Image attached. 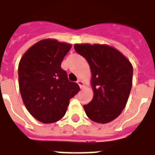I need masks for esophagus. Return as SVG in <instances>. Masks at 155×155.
Returning <instances> with one entry per match:
<instances>
[{"label":"esophagus","mask_w":155,"mask_h":155,"mask_svg":"<svg viewBox=\"0 0 155 155\" xmlns=\"http://www.w3.org/2000/svg\"><path fill=\"white\" fill-rule=\"evenodd\" d=\"M76 82H77V83H78V85H80V87H81V89L83 88V86H84V85H83V82H82V81H81V80H77V81H76Z\"/></svg>","instance_id":"esophagus-1"}]
</instances>
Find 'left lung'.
<instances>
[{
  "mask_svg": "<svg viewBox=\"0 0 155 155\" xmlns=\"http://www.w3.org/2000/svg\"><path fill=\"white\" fill-rule=\"evenodd\" d=\"M74 49L88 62L94 96L84 105L89 118L107 123L117 118L130 94L133 66L118 50L104 44H75Z\"/></svg>",
  "mask_w": 155,
  "mask_h": 155,
  "instance_id": "obj_1",
  "label": "left lung"
}]
</instances>
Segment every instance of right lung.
Instances as JSON below:
<instances>
[{
    "instance_id": "obj_1",
    "label": "right lung",
    "mask_w": 155,
    "mask_h": 155,
    "mask_svg": "<svg viewBox=\"0 0 155 155\" xmlns=\"http://www.w3.org/2000/svg\"><path fill=\"white\" fill-rule=\"evenodd\" d=\"M70 44L44 39L29 48L18 65L19 88L30 114L44 123L59 121L64 116L70 100L80 91L68 80L61 63Z\"/></svg>"
}]
</instances>
